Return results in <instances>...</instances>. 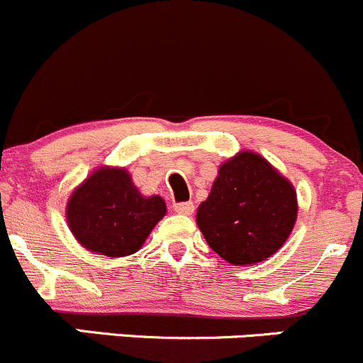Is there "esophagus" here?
Wrapping results in <instances>:
<instances>
[{
	"instance_id": "1",
	"label": "esophagus",
	"mask_w": 363,
	"mask_h": 363,
	"mask_svg": "<svg viewBox=\"0 0 363 363\" xmlns=\"http://www.w3.org/2000/svg\"><path fill=\"white\" fill-rule=\"evenodd\" d=\"M174 208L177 214L189 216V214H193V211H195V205H193V202H181V203H175Z\"/></svg>"
}]
</instances>
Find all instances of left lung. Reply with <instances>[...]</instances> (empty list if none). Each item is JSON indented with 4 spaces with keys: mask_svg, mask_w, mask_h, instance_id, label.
<instances>
[{
    "mask_svg": "<svg viewBox=\"0 0 363 363\" xmlns=\"http://www.w3.org/2000/svg\"><path fill=\"white\" fill-rule=\"evenodd\" d=\"M294 184L265 158L242 151L219 167L196 225L212 251L232 265L270 258L296 221Z\"/></svg>",
    "mask_w": 363,
    "mask_h": 363,
    "instance_id": "8db88e82",
    "label": "left lung"
}]
</instances>
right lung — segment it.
<instances>
[{
    "label": "right lung",
    "mask_w": 363,
    "mask_h": 363,
    "mask_svg": "<svg viewBox=\"0 0 363 363\" xmlns=\"http://www.w3.org/2000/svg\"><path fill=\"white\" fill-rule=\"evenodd\" d=\"M164 212V200L140 195L124 168L101 167L72 193L67 221L86 250L117 258L140 250Z\"/></svg>",
    "instance_id": "add662e5"
}]
</instances>
